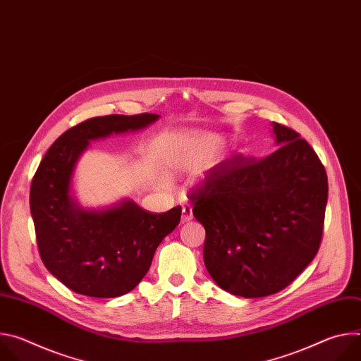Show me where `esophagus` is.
<instances>
[{
	"instance_id": "1",
	"label": "esophagus",
	"mask_w": 361,
	"mask_h": 361,
	"mask_svg": "<svg viewBox=\"0 0 361 361\" xmlns=\"http://www.w3.org/2000/svg\"><path fill=\"white\" fill-rule=\"evenodd\" d=\"M192 220V210L190 205H184L183 207V214H181V223H188Z\"/></svg>"
}]
</instances>
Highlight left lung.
Listing matches in <instances>:
<instances>
[{
	"mask_svg": "<svg viewBox=\"0 0 361 361\" xmlns=\"http://www.w3.org/2000/svg\"><path fill=\"white\" fill-rule=\"evenodd\" d=\"M280 145L263 159L237 154L191 190L205 228L204 264L226 291L257 298L286 288L316 257L329 183L316 151L273 123Z\"/></svg>",
	"mask_w": 361,
	"mask_h": 361,
	"instance_id": "8db88e82",
	"label": "left lung"
}]
</instances>
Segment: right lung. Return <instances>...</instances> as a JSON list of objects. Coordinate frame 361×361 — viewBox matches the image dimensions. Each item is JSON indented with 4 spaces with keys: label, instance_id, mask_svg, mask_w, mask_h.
<instances>
[{
    "label": "right lung",
    "instance_id": "add662e5",
    "mask_svg": "<svg viewBox=\"0 0 361 361\" xmlns=\"http://www.w3.org/2000/svg\"><path fill=\"white\" fill-rule=\"evenodd\" d=\"M157 114H111L85 120L48 148L30 188L41 260L70 290L98 298L127 294L147 274L154 252L180 223L181 207L151 213L133 200L84 210L70 195L74 167L90 141L141 130Z\"/></svg>",
    "mask_w": 361,
    "mask_h": 361
}]
</instances>
